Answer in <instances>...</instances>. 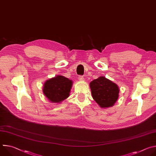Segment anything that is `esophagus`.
I'll return each instance as SVG.
<instances>
[{
  "mask_svg": "<svg viewBox=\"0 0 156 156\" xmlns=\"http://www.w3.org/2000/svg\"><path fill=\"white\" fill-rule=\"evenodd\" d=\"M78 80H80V81H84V77L83 76H78Z\"/></svg>",
  "mask_w": 156,
  "mask_h": 156,
  "instance_id": "obj_1",
  "label": "esophagus"
}]
</instances>
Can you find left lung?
Instances as JSON below:
<instances>
[{
	"label": "left lung",
	"instance_id": "1",
	"mask_svg": "<svg viewBox=\"0 0 156 156\" xmlns=\"http://www.w3.org/2000/svg\"><path fill=\"white\" fill-rule=\"evenodd\" d=\"M93 98L101 108L112 107L117 102L119 96L118 85L101 76L90 83Z\"/></svg>",
	"mask_w": 156,
	"mask_h": 156
}]
</instances>
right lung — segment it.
<instances>
[{"label":"right lung","mask_w":156,"mask_h":156,"mask_svg":"<svg viewBox=\"0 0 156 156\" xmlns=\"http://www.w3.org/2000/svg\"><path fill=\"white\" fill-rule=\"evenodd\" d=\"M72 84V80L57 75L44 83L42 91L51 102L59 104L69 97Z\"/></svg>","instance_id":"obj_1"}]
</instances>
